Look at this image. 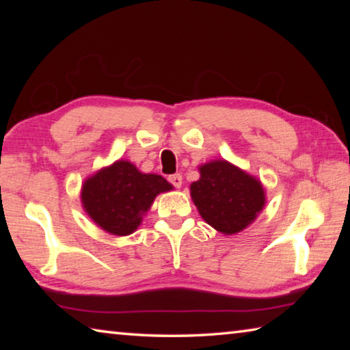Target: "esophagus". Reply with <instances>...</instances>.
<instances>
[{
	"label": "esophagus",
	"mask_w": 350,
	"mask_h": 350,
	"mask_svg": "<svg viewBox=\"0 0 350 350\" xmlns=\"http://www.w3.org/2000/svg\"><path fill=\"white\" fill-rule=\"evenodd\" d=\"M168 182H170L173 187L180 188V187H182V176H180L179 173L171 174V176H168Z\"/></svg>",
	"instance_id": "34e87169"
}]
</instances>
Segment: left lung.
I'll return each instance as SVG.
<instances>
[{
	"label": "left lung",
	"mask_w": 350,
	"mask_h": 350,
	"mask_svg": "<svg viewBox=\"0 0 350 350\" xmlns=\"http://www.w3.org/2000/svg\"><path fill=\"white\" fill-rule=\"evenodd\" d=\"M191 198L200 216L224 234H234L256 219L265 204L260 182L225 161L200 167Z\"/></svg>",
	"instance_id": "1"
}]
</instances>
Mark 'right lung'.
Listing matches in <instances>:
<instances>
[{
	"label": "right lung",
	"mask_w": 350,
	"mask_h": 350,
	"mask_svg": "<svg viewBox=\"0 0 350 350\" xmlns=\"http://www.w3.org/2000/svg\"><path fill=\"white\" fill-rule=\"evenodd\" d=\"M171 188L162 176L144 174L133 163L118 161L85 182L81 202L105 232L126 236L139 227L154 198Z\"/></svg>",
	"instance_id": "add662e5"
}]
</instances>
